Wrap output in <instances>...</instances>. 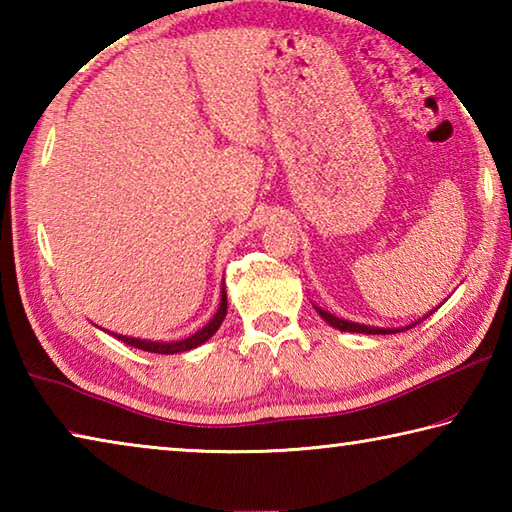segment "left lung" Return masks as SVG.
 Returning a JSON list of instances; mask_svg holds the SVG:
<instances>
[{"label": "left lung", "mask_w": 512, "mask_h": 512, "mask_svg": "<svg viewBox=\"0 0 512 512\" xmlns=\"http://www.w3.org/2000/svg\"><path fill=\"white\" fill-rule=\"evenodd\" d=\"M316 311L320 314V318L323 320H327L329 325L332 327H336V329H341V332H357V334H395V332H404V329H409V327H413V325H418L420 320H424L427 316H422L418 323H413V325H406V327H370V325H361V323H352V320H343V318H336L334 314H329V311H325V309H320V307H316Z\"/></svg>", "instance_id": "1"}]
</instances>
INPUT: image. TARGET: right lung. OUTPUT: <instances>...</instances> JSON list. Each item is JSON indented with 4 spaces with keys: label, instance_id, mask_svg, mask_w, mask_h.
Wrapping results in <instances>:
<instances>
[{
    "label": "right lung",
    "instance_id": "add662e5",
    "mask_svg": "<svg viewBox=\"0 0 512 512\" xmlns=\"http://www.w3.org/2000/svg\"><path fill=\"white\" fill-rule=\"evenodd\" d=\"M225 314H228V296H225V287L221 289V302H219V309H216V314L212 316L210 323L205 327L198 329L196 334L187 336L183 341H169V343H160V341H144V339H133V336H121V334H112L117 336L121 343L131 345V348L137 350H144V352H155V354H178V352H187V350H194L198 345H203L207 339H212L216 334V329L221 327ZM110 334V332H108Z\"/></svg>",
    "mask_w": 512,
    "mask_h": 512
}]
</instances>
